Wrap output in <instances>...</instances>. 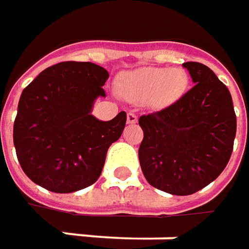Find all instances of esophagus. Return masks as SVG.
Returning a JSON list of instances; mask_svg holds the SVG:
<instances>
[{"label": "esophagus", "mask_w": 249, "mask_h": 249, "mask_svg": "<svg viewBox=\"0 0 249 249\" xmlns=\"http://www.w3.org/2000/svg\"><path fill=\"white\" fill-rule=\"evenodd\" d=\"M127 123H130V124L137 123V115L136 113H127Z\"/></svg>", "instance_id": "obj_1"}]
</instances>
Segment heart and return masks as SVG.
<instances>
[{"mask_svg": "<svg viewBox=\"0 0 249 249\" xmlns=\"http://www.w3.org/2000/svg\"><path fill=\"white\" fill-rule=\"evenodd\" d=\"M188 87V76L181 69L141 68L123 74L118 89L123 97L136 104L151 102L166 107L176 102Z\"/></svg>", "mask_w": 249, "mask_h": 249, "instance_id": "obj_1", "label": "heart"}]
</instances>
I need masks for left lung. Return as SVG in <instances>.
<instances>
[{
	"label": "left lung",
	"mask_w": 249,
	"mask_h": 249,
	"mask_svg": "<svg viewBox=\"0 0 249 249\" xmlns=\"http://www.w3.org/2000/svg\"><path fill=\"white\" fill-rule=\"evenodd\" d=\"M183 66L196 86L165 109L139 119L141 170L151 186L173 196L194 194L225 170L237 130L229 89L204 63Z\"/></svg>",
	"instance_id": "8db88e82"
}]
</instances>
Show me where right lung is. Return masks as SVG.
<instances>
[{"mask_svg":"<svg viewBox=\"0 0 249 249\" xmlns=\"http://www.w3.org/2000/svg\"><path fill=\"white\" fill-rule=\"evenodd\" d=\"M108 77L100 65L68 61L47 68L22 91L14 144L36 184L65 194L98 180L108 148L126 126V112L108 122L91 115Z\"/></svg>","mask_w":249,"mask_h":249,"instance_id":"1","label":"right lung"}]
</instances>
